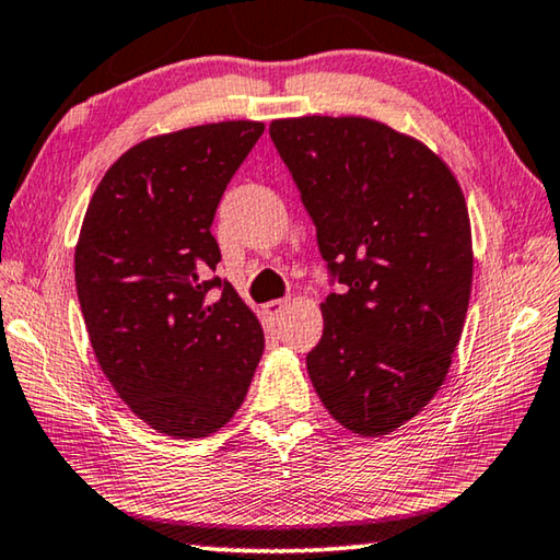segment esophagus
Masks as SVG:
<instances>
[{"mask_svg":"<svg viewBox=\"0 0 560 560\" xmlns=\"http://www.w3.org/2000/svg\"><path fill=\"white\" fill-rule=\"evenodd\" d=\"M288 305H290L288 300H270V302H265V305H262V312L270 319H278V317H282V312L288 310Z\"/></svg>","mask_w":560,"mask_h":560,"instance_id":"obj_1","label":"esophagus"}]
</instances>
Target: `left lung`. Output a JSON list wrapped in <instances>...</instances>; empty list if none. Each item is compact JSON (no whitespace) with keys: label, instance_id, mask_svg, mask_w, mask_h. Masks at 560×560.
Instances as JSON below:
<instances>
[{"label":"left lung","instance_id":"obj_1","mask_svg":"<svg viewBox=\"0 0 560 560\" xmlns=\"http://www.w3.org/2000/svg\"><path fill=\"white\" fill-rule=\"evenodd\" d=\"M270 137L345 285L319 305L312 386L351 433H394L433 400L463 337L475 268L465 194L428 144L371 117H285Z\"/></svg>","mask_w":560,"mask_h":560}]
</instances>
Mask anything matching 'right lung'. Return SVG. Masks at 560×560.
<instances>
[{
  "mask_svg": "<svg viewBox=\"0 0 560 560\" xmlns=\"http://www.w3.org/2000/svg\"><path fill=\"white\" fill-rule=\"evenodd\" d=\"M262 130L229 120L137 142L97 184L78 235L75 290L97 364L137 418L176 440L229 423L262 357L258 317L211 278L213 213Z\"/></svg>",
  "mask_w": 560,
  "mask_h": 560,
  "instance_id": "right-lung-1",
  "label": "right lung"
}]
</instances>
